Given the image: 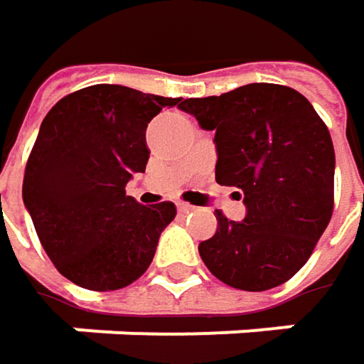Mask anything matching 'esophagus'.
<instances>
[{
	"mask_svg": "<svg viewBox=\"0 0 364 364\" xmlns=\"http://www.w3.org/2000/svg\"><path fill=\"white\" fill-rule=\"evenodd\" d=\"M195 207L188 203H178V211H182V213H188V211H193Z\"/></svg>",
	"mask_w": 364,
	"mask_h": 364,
	"instance_id": "34e87169",
	"label": "esophagus"
}]
</instances>
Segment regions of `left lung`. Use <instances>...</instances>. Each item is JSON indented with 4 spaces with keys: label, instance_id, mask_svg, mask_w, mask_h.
<instances>
[{
    "label": "left lung",
    "instance_id": "obj_1",
    "mask_svg": "<svg viewBox=\"0 0 364 364\" xmlns=\"http://www.w3.org/2000/svg\"><path fill=\"white\" fill-rule=\"evenodd\" d=\"M215 132V182L243 191V222L215 211L199 245L209 272L243 291L287 283L308 262L333 215L336 153L314 107L294 87L250 83L178 105Z\"/></svg>",
    "mask_w": 364,
    "mask_h": 364
}]
</instances>
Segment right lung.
Segmentation results:
<instances>
[{
  "mask_svg": "<svg viewBox=\"0 0 364 364\" xmlns=\"http://www.w3.org/2000/svg\"><path fill=\"white\" fill-rule=\"evenodd\" d=\"M180 102L98 83L65 96L41 121L23 201L48 257L70 283L114 291L151 266L176 205H140L125 184L146 169L151 119Z\"/></svg>",
  "mask_w": 364,
  "mask_h": 364,
  "instance_id": "add662e5",
  "label": "right lung"
}]
</instances>
